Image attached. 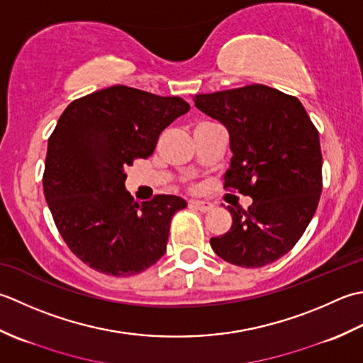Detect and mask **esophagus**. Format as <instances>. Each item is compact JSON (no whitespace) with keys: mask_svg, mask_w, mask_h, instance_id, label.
I'll return each mask as SVG.
<instances>
[{"mask_svg":"<svg viewBox=\"0 0 363 363\" xmlns=\"http://www.w3.org/2000/svg\"><path fill=\"white\" fill-rule=\"evenodd\" d=\"M191 206H194L196 210L202 211V213H206V211H211L214 208V205L210 203V202H203V201H191L189 202Z\"/></svg>","mask_w":363,"mask_h":363,"instance_id":"1","label":"esophagus"}]
</instances>
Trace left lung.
<instances>
[{"mask_svg": "<svg viewBox=\"0 0 363 363\" xmlns=\"http://www.w3.org/2000/svg\"><path fill=\"white\" fill-rule=\"evenodd\" d=\"M194 103L230 135L224 188L254 201L247 210L227 206L233 224L210 240L213 250L241 268L279 260L304 235L320 202L318 130L298 99L264 84L199 94Z\"/></svg>", "mask_w": 363, "mask_h": 363, "instance_id": "8db88e82", "label": "left lung"}]
</instances>
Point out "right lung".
Segmentation results:
<instances>
[{
    "mask_svg": "<svg viewBox=\"0 0 363 363\" xmlns=\"http://www.w3.org/2000/svg\"><path fill=\"white\" fill-rule=\"evenodd\" d=\"M189 111L180 97L111 86L65 108L48 139L43 194L55 224L81 262L103 274L128 277L166 252L182 197L135 202L125 169L149 158L161 131Z\"/></svg>",
    "mask_w": 363,
    "mask_h": 363,
    "instance_id": "obj_1",
    "label": "right lung"
}]
</instances>
